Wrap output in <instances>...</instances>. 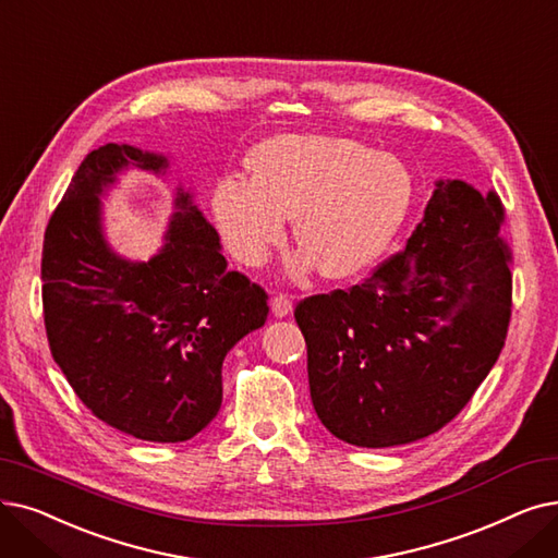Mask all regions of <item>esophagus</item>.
I'll list each match as a JSON object with an SVG mask.
<instances>
[{
  "instance_id": "34e87169",
  "label": "esophagus",
  "mask_w": 558,
  "mask_h": 558,
  "mask_svg": "<svg viewBox=\"0 0 558 558\" xmlns=\"http://www.w3.org/2000/svg\"><path fill=\"white\" fill-rule=\"evenodd\" d=\"M292 310H294V305H292V299H289V296L278 294V296L271 299V312H274V317L282 319V317H287V314H292Z\"/></svg>"
}]
</instances>
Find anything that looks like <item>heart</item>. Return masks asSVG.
Wrapping results in <instances>:
<instances>
[{"label":"heart","instance_id":"obj_1","mask_svg":"<svg viewBox=\"0 0 558 558\" xmlns=\"http://www.w3.org/2000/svg\"><path fill=\"white\" fill-rule=\"evenodd\" d=\"M246 175H223L211 191V214L230 253L259 266L284 236L294 214L303 251L289 274L344 280L372 266L413 207L415 178L395 155L322 134H282L251 153Z\"/></svg>","mask_w":558,"mask_h":558}]
</instances>
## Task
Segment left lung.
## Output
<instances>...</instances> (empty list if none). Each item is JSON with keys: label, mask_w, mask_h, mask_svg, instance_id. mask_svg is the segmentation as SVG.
<instances>
[{"label": "left lung", "mask_w": 558, "mask_h": 558, "mask_svg": "<svg viewBox=\"0 0 558 558\" xmlns=\"http://www.w3.org/2000/svg\"><path fill=\"white\" fill-rule=\"evenodd\" d=\"M497 193L435 180L405 251L347 292L305 299L310 397L355 447L426 438L451 422L497 362L511 319V255Z\"/></svg>", "instance_id": "left-lung-1"}]
</instances>
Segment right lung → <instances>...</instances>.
I'll return each instance as SVG.
<instances>
[{
	"label": "right lung",
	"instance_id": "1",
	"mask_svg": "<svg viewBox=\"0 0 558 558\" xmlns=\"http://www.w3.org/2000/svg\"><path fill=\"white\" fill-rule=\"evenodd\" d=\"M171 157L130 143L86 155L43 244V307L54 362L95 417L148 442H184L219 413L223 360L264 326L266 294L228 269L221 236L178 180L150 259L120 255L102 198L120 175L166 180Z\"/></svg>",
	"mask_w": 558,
	"mask_h": 558
}]
</instances>
